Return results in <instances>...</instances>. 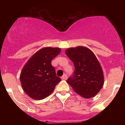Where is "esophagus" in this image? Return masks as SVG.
I'll list each match as a JSON object with an SVG mask.
<instances>
[{"label": "esophagus", "instance_id": "obj_1", "mask_svg": "<svg viewBox=\"0 0 125 125\" xmlns=\"http://www.w3.org/2000/svg\"><path fill=\"white\" fill-rule=\"evenodd\" d=\"M61 79H63V80H66V79H68V76H67V74H64L61 77Z\"/></svg>", "mask_w": 125, "mask_h": 125}]
</instances>
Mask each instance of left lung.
<instances>
[{
	"label": "left lung",
	"mask_w": 125,
	"mask_h": 125,
	"mask_svg": "<svg viewBox=\"0 0 125 125\" xmlns=\"http://www.w3.org/2000/svg\"><path fill=\"white\" fill-rule=\"evenodd\" d=\"M66 54L73 62L74 71L67 80L74 91L85 98L96 96L104 84L102 68L96 56L86 47L69 48Z\"/></svg>",
	"instance_id": "left-lung-1"
}]
</instances>
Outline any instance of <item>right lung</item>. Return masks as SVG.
I'll use <instances>...</instances> for the list:
<instances>
[{"label":"right lung","mask_w":125,"mask_h":125,"mask_svg":"<svg viewBox=\"0 0 125 125\" xmlns=\"http://www.w3.org/2000/svg\"><path fill=\"white\" fill-rule=\"evenodd\" d=\"M59 48L44 47L36 52L24 66L20 81L24 92L34 100L44 99L53 92L61 79L56 76L51 61Z\"/></svg>","instance_id":"right-lung-1"}]
</instances>
